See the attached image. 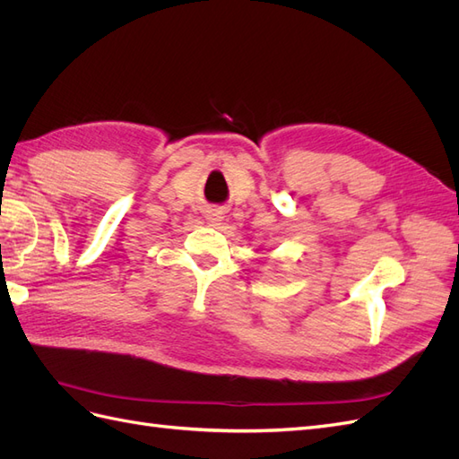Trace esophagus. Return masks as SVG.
I'll list each match as a JSON object with an SVG mask.
<instances>
[{
  "label": "esophagus",
  "mask_w": 459,
  "mask_h": 459,
  "mask_svg": "<svg viewBox=\"0 0 459 459\" xmlns=\"http://www.w3.org/2000/svg\"><path fill=\"white\" fill-rule=\"evenodd\" d=\"M204 218H206V221H208V224H211V226H220L221 220H224V212H221L220 208H208Z\"/></svg>",
  "instance_id": "1"
}]
</instances>
